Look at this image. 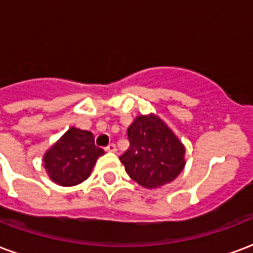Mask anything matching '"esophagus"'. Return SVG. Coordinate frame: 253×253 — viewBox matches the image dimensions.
Wrapping results in <instances>:
<instances>
[{
    "label": "esophagus",
    "mask_w": 253,
    "mask_h": 253,
    "mask_svg": "<svg viewBox=\"0 0 253 253\" xmlns=\"http://www.w3.org/2000/svg\"><path fill=\"white\" fill-rule=\"evenodd\" d=\"M104 150L108 151V153H115V151H117V146H115V143H110L108 146H106Z\"/></svg>",
    "instance_id": "esophagus-1"
}]
</instances>
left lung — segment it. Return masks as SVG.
I'll list each match as a JSON object with an SVG mask.
<instances>
[{"label":"left lung","instance_id":"8db88e82","mask_svg":"<svg viewBox=\"0 0 253 253\" xmlns=\"http://www.w3.org/2000/svg\"><path fill=\"white\" fill-rule=\"evenodd\" d=\"M127 136L130 146L119 160L135 182L154 189L182 171L184 146L158 117H138L127 128Z\"/></svg>","mask_w":253,"mask_h":253}]
</instances>
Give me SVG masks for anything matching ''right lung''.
<instances>
[{
	"mask_svg": "<svg viewBox=\"0 0 253 253\" xmlns=\"http://www.w3.org/2000/svg\"><path fill=\"white\" fill-rule=\"evenodd\" d=\"M103 149L95 145L92 132L71 127L44 155V166L50 179L61 186H74L91 174Z\"/></svg>",
	"mask_w": 253,
	"mask_h": 253,
	"instance_id": "right-lung-1",
	"label": "right lung"
}]
</instances>
